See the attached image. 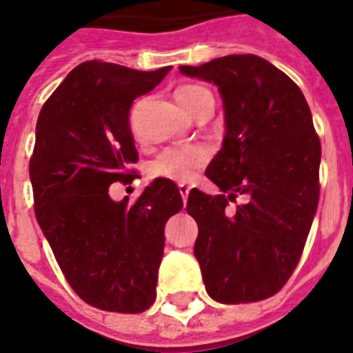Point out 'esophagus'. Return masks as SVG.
<instances>
[{
  "label": "esophagus",
  "instance_id": "esophagus-1",
  "mask_svg": "<svg viewBox=\"0 0 353 353\" xmlns=\"http://www.w3.org/2000/svg\"><path fill=\"white\" fill-rule=\"evenodd\" d=\"M177 188H179V194H181L183 201L187 203V198H188V192H190V187H188V185H185V183H181V185H179Z\"/></svg>",
  "mask_w": 353,
  "mask_h": 353
}]
</instances>
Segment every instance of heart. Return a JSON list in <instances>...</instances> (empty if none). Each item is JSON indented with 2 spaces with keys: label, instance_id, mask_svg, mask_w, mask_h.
Segmentation results:
<instances>
[{
  "label": "heart",
  "instance_id": "1",
  "mask_svg": "<svg viewBox=\"0 0 353 353\" xmlns=\"http://www.w3.org/2000/svg\"><path fill=\"white\" fill-rule=\"evenodd\" d=\"M203 97H212L210 91L203 85H181L176 91L177 102L181 104L185 112H190V108ZM209 159V150L199 144L190 146H172L163 150L150 165V174L155 177H166L172 181L187 183L190 181L198 168Z\"/></svg>",
  "mask_w": 353,
  "mask_h": 353
}]
</instances>
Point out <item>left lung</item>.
Returning a JSON list of instances; mask_svg holds the SVG:
<instances>
[{
	"mask_svg": "<svg viewBox=\"0 0 353 353\" xmlns=\"http://www.w3.org/2000/svg\"><path fill=\"white\" fill-rule=\"evenodd\" d=\"M183 74L218 85L225 135L207 166L221 194L198 188L187 212L199 227L194 254L205 290L221 304L263 301L301 260L319 205V141L299 85L256 54H229ZM243 195L232 213L226 205Z\"/></svg>",
	"mask_w": 353,
	"mask_h": 353,
	"instance_id": "1",
	"label": "left lung"
}]
</instances>
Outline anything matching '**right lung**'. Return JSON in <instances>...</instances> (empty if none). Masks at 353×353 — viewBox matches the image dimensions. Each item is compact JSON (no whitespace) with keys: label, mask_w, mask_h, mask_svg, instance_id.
Wrapping results in <instances>:
<instances>
[{"label":"right lung","mask_w":353,"mask_h":353,"mask_svg":"<svg viewBox=\"0 0 353 353\" xmlns=\"http://www.w3.org/2000/svg\"><path fill=\"white\" fill-rule=\"evenodd\" d=\"M170 69L80 63L36 122L29 165L36 220L74 293L104 312L141 313L154 304L165 225L183 209L166 177L154 179L133 205L110 196L112 183L132 181L130 166L137 163L130 108Z\"/></svg>","instance_id":"obj_1"}]
</instances>
